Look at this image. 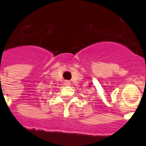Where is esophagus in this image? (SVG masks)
<instances>
[{
	"label": "esophagus",
	"instance_id": "34e87169",
	"mask_svg": "<svg viewBox=\"0 0 146 146\" xmlns=\"http://www.w3.org/2000/svg\"><path fill=\"white\" fill-rule=\"evenodd\" d=\"M64 85H65V86H69V85H70V82H69V81H65V82H64Z\"/></svg>",
	"mask_w": 146,
	"mask_h": 146
}]
</instances>
